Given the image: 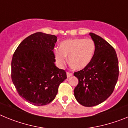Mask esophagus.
Masks as SVG:
<instances>
[{
	"mask_svg": "<svg viewBox=\"0 0 128 128\" xmlns=\"http://www.w3.org/2000/svg\"><path fill=\"white\" fill-rule=\"evenodd\" d=\"M73 75L72 72H66V76H67V78H70Z\"/></svg>",
	"mask_w": 128,
	"mask_h": 128,
	"instance_id": "esophagus-1",
	"label": "esophagus"
}]
</instances>
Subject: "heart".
Returning a JSON list of instances; mask_svg holds the SVG:
<instances>
[{
    "instance_id": "heart-1",
    "label": "heart",
    "mask_w": 128,
    "mask_h": 128,
    "mask_svg": "<svg viewBox=\"0 0 128 128\" xmlns=\"http://www.w3.org/2000/svg\"><path fill=\"white\" fill-rule=\"evenodd\" d=\"M95 52V44L90 38H73L66 40L60 44V48H54L56 62L60 67H63L68 61L74 68L83 69L91 62Z\"/></svg>"
}]
</instances>
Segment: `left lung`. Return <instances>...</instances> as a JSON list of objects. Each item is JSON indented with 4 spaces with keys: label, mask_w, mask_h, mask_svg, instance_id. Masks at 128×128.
<instances>
[{
    "label": "left lung",
    "mask_w": 128,
    "mask_h": 128,
    "mask_svg": "<svg viewBox=\"0 0 128 128\" xmlns=\"http://www.w3.org/2000/svg\"><path fill=\"white\" fill-rule=\"evenodd\" d=\"M90 35L95 44L93 58L84 68L74 73L79 81L74 96L79 103L86 107L99 104L109 98L119 74L114 47L97 34L90 32Z\"/></svg>",
    "instance_id": "1"
}]
</instances>
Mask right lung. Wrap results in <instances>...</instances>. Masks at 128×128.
Here are the masks:
<instances>
[{
  "label": "right lung",
  "mask_w": 128,
  "mask_h": 128,
  "mask_svg": "<svg viewBox=\"0 0 128 128\" xmlns=\"http://www.w3.org/2000/svg\"><path fill=\"white\" fill-rule=\"evenodd\" d=\"M55 35L36 32L24 39L11 61V79L18 93L29 103L44 106L56 98L66 79L65 70L54 65Z\"/></svg>",
  "instance_id": "add662e5"
}]
</instances>
